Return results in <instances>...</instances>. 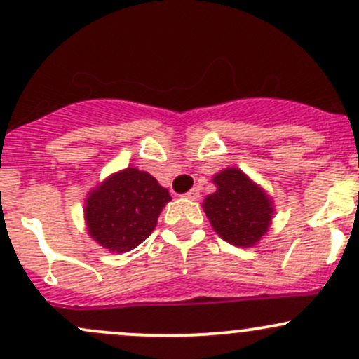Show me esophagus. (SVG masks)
I'll use <instances>...</instances> for the list:
<instances>
[{"label":"esophagus","mask_w":359,"mask_h":359,"mask_svg":"<svg viewBox=\"0 0 359 359\" xmlns=\"http://www.w3.org/2000/svg\"><path fill=\"white\" fill-rule=\"evenodd\" d=\"M184 196H186L187 199H191V201H196V199L199 198V189H198V187H194V189H191L189 192H186V194H184Z\"/></svg>","instance_id":"34e87169"}]
</instances>
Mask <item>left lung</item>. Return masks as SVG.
I'll return each instance as SVG.
<instances>
[{
	"mask_svg": "<svg viewBox=\"0 0 359 359\" xmlns=\"http://www.w3.org/2000/svg\"><path fill=\"white\" fill-rule=\"evenodd\" d=\"M213 182L217 191L203 203L211 227L233 246H255L266 233L273 215L269 194L233 167L217 173Z\"/></svg>",
	"mask_w": 359,
	"mask_h": 359,
	"instance_id": "obj_1",
	"label": "left lung"
}]
</instances>
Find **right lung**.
<instances>
[{
  "instance_id": "obj_1",
  "label": "right lung",
  "mask_w": 359,
  "mask_h": 359,
  "mask_svg": "<svg viewBox=\"0 0 359 359\" xmlns=\"http://www.w3.org/2000/svg\"><path fill=\"white\" fill-rule=\"evenodd\" d=\"M170 199L148 172L129 167L113 173L86 199L89 236L111 252L130 251L153 232Z\"/></svg>"
}]
</instances>
